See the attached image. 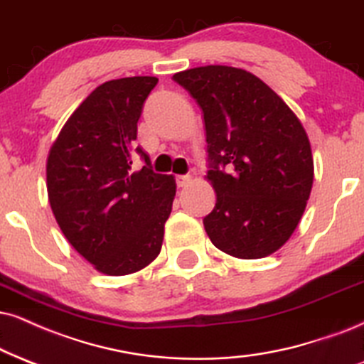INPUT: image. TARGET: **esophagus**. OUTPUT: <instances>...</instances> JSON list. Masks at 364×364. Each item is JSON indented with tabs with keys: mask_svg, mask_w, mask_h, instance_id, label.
<instances>
[{
	"mask_svg": "<svg viewBox=\"0 0 364 364\" xmlns=\"http://www.w3.org/2000/svg\"><path fill=\"white\" fill-rule=\"evenodd\" d=\"M175 182H177L178 187H186L191 183V175H177L175 177Z\"/></svg>",
	"mask_w": 364,
	"mask_h": 364,
	"instance_id": "esophagus-1",
	"label": "esophagus"
}]
</instances>
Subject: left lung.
Wrapping results in <instances>:
<instances>
[{
    "instance_id": "1",
    "label": "left lung",
    "mask_w": 364,
    "mask_h": 364,
    "mask_svg": "<svg viewBox=\"0 0 364 364\" xmlns=\"http://www.w3.org/2000/svg\"><path fill=\"white\" fill-rule=\"evenodd\" d=\"M173 80L204 114L208 181L216 191L205 232L231 257H268L295 231L311 196L306 129L275 91L243 69L196 67Z\"/></svg>"
}]
</instances>
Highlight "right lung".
<instances>
[{
  "instance_id": "right-lung-1",
  "label": "right lung",
  "mask_w": 364,
  "mask_h": 364,
  "mask_svg": "<svg viewBox=\"0 0 364 364\" xmlns=\"http://www.w3.org/2000/svg\"><path fill=\"white\" fill-rule=\"evenodd\" d=\"M159 79L107 80L80 102L47 159V192L64 236L96 270L128 275L159 257L175 181L155 173L138 119ZM136 151L146 165L134 173Z\"/></svg>"
}]
</instances>
